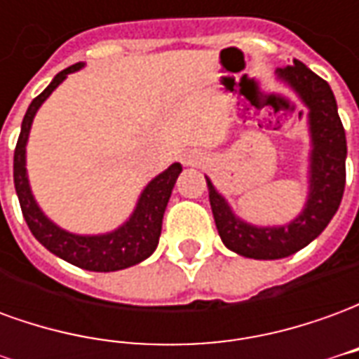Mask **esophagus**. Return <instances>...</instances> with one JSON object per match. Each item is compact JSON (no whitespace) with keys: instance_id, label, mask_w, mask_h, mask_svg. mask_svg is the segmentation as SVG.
<instances>
[{"instance_id":"34e87169","label":"esophagus","mask_w":359,"mask_h":359,"mask_svg":"<svg viewBox=\"0 0 359 359\" xmlns=\"http://www.w3.org/2000/svg\"><path fill=\"white\" fill-rule=\"evenodd\" d=\"M182 163L184 165H200L202 163V156L198 151H187L182 156Z\"/></svg>"}]
</instances>
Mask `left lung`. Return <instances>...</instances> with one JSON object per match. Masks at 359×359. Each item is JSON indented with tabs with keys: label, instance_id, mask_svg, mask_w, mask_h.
Instances as JSON below:
<instances>
[{
	"label": "left lung",
	"instance_id": "8db88e82",
	"mask_svg": "<svg viewBox=\"0 0 359 359\" xmlns=\"http://www.w3.org/2000/svg\"><path fill=\"white\" fill-rule=\"evenodd\" d=\"M309 109V194L306 208L285 226H254L236 217L208 180L219 236L226 248L254 259H280L306 248L331 223L346 184V134L331 86L302 61L277 71Z\"/></svg>",
	"mask_w": 359,
	"mask_h": 359
}]
</instances>
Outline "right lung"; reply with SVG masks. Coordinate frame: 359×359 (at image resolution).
I'll return each mask as SVG.
<instances>
[{
  "mask_svg": "<svg viewBox=\"0 0 359 359\" xmlns=\"http://www.w3.org/2000/svg\"><path fill=\"white\" fill-rule=\"evenodd\" d=\"M82 63L67 67L65 71L55 74V79L50 82V86L42 94L36 95L32 103L28 105V111L22 118L19 140L15 148V159H13V179H15V190L19 196L20 210L25 215L30 233L42 246L50 250L61 259L76 265L81 269L97 271V273H109V271L126 269L130 265L144 262L146 257L154 254L161 234V223L167 202L171 198L172 187L179 179L182 167L180 163H172L167 171L157 175L156 179L144 188L140 200L136 203V210L126 221L125 225L118 226L117 231L97 236H81V234L67 233L59 229L55 223H51L46 217L42 210L38 208L34 196L30 192L27 177V142L32 118L36 111L40 109L48 95L65 81L67 74L79 71Z\"/></svg>",
  "mask_w": 359,
  "mask_h": 359,
  "instance_id": "right-lung-1",
  "label": "right lung"
}]
</instances>
